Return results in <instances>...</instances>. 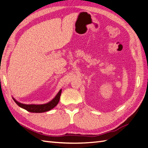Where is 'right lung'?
Listing matches in <instances>:
<instances>
[{"mask_svg": "<svg viewBox=\"0 0 148 148\" xmlns=\"http://www.w3.org/2000/svg\"><path fill=\"white\" fill-rule=\"evenodd\" d=\"M61 92H62V90L60 89L54 99H53L52 101H51L50 102H49V103L46 104H25L19 103V102H18L13 97L12 98L14 101H15V103H16L19 107L25 109V110H27L29 112L40 113V112H47L48 111H50L51 109H53L55 106H56V105L58 104L59 101Z\"/></svg>", "mask_w": 148, "mask_h": 148, "instance_id": "obj_1", "label": "right lung"}]
</instances>
